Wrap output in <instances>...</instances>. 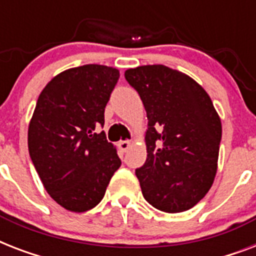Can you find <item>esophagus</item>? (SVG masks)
Returning <instances> with one entry per match:
<instances>
[{
    "instance_id": "esophagus-1",
    "label": "esophagus",
    "mask_w": 256,
    "mask_h": 256,
    "mask_svg": "<svg viewBox=\"0 0 256 256\" xmlns=\"http://www.w3.org/2000/svg\"><path fill=\"white\" fill-rule=\"evenodd\" d=\"M130 146H132V144H130V140H120V144H118V148H120V150L122 152H126L130 148Z\"/></svg>"
}]
</instances>
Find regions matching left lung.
I'll return each mask as SVG.
<instances>
[{
    "instance_id": "8db88e82",
    "label": "left lung",
    "mask_w": 256,
    "mask_h": 256,
    "mask_svg": "<svg viewBox=\"0 0 256 256\" xmlns=\"http://www.w3.org/2000/svg\"><path fill=\"white\" fill-rule=\"evenodd\" d=\"M148 114V158L136 168L144 199L164 212H182L208 192L218 168L222 124L206 90L164 65L124 72Z\"/></svg>"
}]
</instances>
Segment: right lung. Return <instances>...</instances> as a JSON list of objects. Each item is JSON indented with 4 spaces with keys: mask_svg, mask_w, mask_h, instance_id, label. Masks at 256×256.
I'll use <instances>...</instances> for the list:
<instances>
[{
    "mask_svg": "<svg viewBox=\"0 0 256 256\" xmlns=\"http://www.w3.org/2000/svg\"><path fill=\"white\" fill-rule=\"evenodd\" d=\"M118 78L116 68L78 66L56 76L38 96L29 154L48 194L66 210L96 207L120 166L116 146L96 132Z\"/></svg>",
    "mask_w": 256,
    "mask_h": 256,
    "instance_id": "add662e5",
    "label": "right lung"
}]
</instances>
